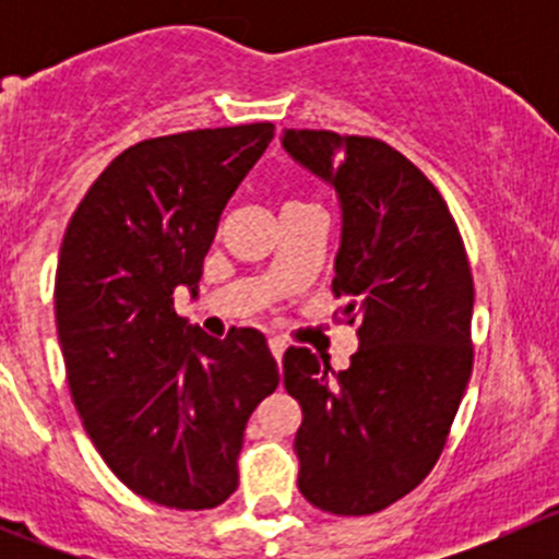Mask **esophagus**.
Here are the masks:
<instances>
[{"label": "esophagus", "instance_id": "1", "mask_svg": "<svg viewBox=\"0 0 559 559\" xmlns=\"http://www.w3.org/2000/svg\"><path fill=\"white\" fill-rule=\"evenodd\" d=\"M270 352H273V357H275V362H281V357H284V352H286V341H281V337H270Z\"/></svg>", "mask_w": 559, "mask_h": 559}]
</instances>
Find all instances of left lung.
I'll list each match as a JSON object with an SVG mask.
<instances>
[{
	"label": "left lung",
	"mask_w": 559,
	"mask_h": 559,
	"mask_svg": "<svg viewBox=\"0 0 559 559\" xmlns=\"http://www.w3.org/2000/svg\"><path fill=\"white\" fill-rule=\"evenodd\" d=\"M281 143L337 197L332 292L359 341L346 370L284 354L302 408L297 487L326 514H376L432 471L471 381V264L443 197L392 145L326 129H284Z\"/></svg>",
	"instance_id": "1"
}]
</instances>
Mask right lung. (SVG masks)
Masks as SVG:
<instances>
[{"instance_id":"obj_1","label":"right lung","mask_w":559,"mask_h":559,"mask_svg":"<svg viewBox=\"0 0 559 559\" xmlns=\"http://www.w3.org/2000/svg\"><path fill=\"white\" fill-rule=\"evenodd\" d=\"M273 134L243 123L143 140L94 180L61 240L53 300L72 403L118 481L165 509H216L238 489L248 416L278 386L262 332L218 341L173 297L200 286L224 207Z\"/></svg>"}]
</instances>
